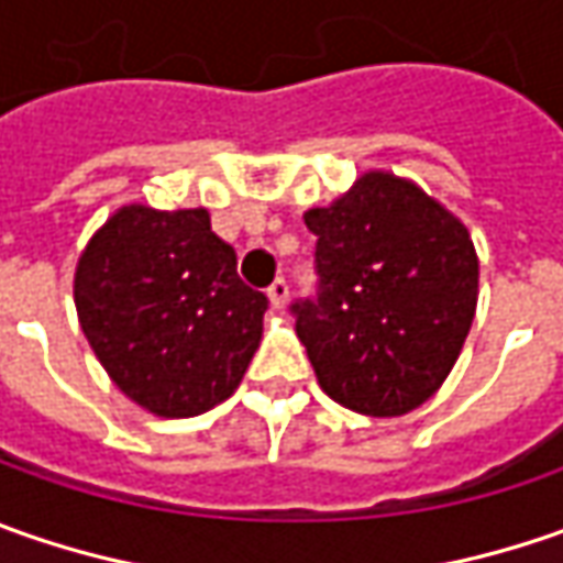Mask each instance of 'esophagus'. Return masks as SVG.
Wrapping results in <instances>:
<instances>
[{"mask_svg": "<svg viewBox=\"0 0 563 563\" xmlns=\"http://www.w3.org/2000/svg\"><path fill=\"white\" fill-rule=\"evenodd\" d=\"M266 294H269L272 313H285V307H288V285H285V278H275Z\"/></svg>", "mask_w": 563, "mask_h": 563, "instance_id": "34e87169", "label": "esophagus"}]
</instances>
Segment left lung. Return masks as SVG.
I'll use <instances>...</instances> for the list:
<instances>
[{"instance_id": "obj_1", "label": "left lung", "mask_w": 563, "mask_h": 563, "mask_svg": "<svg viewBox=\"0 0 563 563\" xmlns=\"http://www.w3.org/2000/svg\"><path fill=\"white\" fill-rule=\"evenodd\" d=\"M303 222L319 294L291 310L319 388L366 417L417 410L454 369L476 316L479 256L466 225L378 168Z\"/></svg>"}]
</instances>
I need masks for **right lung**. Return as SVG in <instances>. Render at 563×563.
Instances as JSON below:
<instances>
[{
    "label": "right lung",
    "instance_id": "obj_1",
    "mask_svg": "<svg viewBox=\"0 0 563 563\" xmlns=\"http://www.w3.org/2000/svg\"><path fill=\"white\" fill-rule=\"evenodd\" d=\"M77 322L109 378L143 410L185 420L234 395L269 300L200 209L128 203L80 250Z\"/></svg>",
    "mask_w": 563,
    "mask_h": 563
}]
</instances>
